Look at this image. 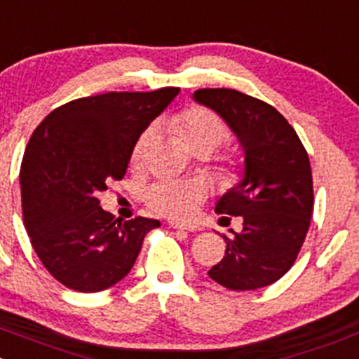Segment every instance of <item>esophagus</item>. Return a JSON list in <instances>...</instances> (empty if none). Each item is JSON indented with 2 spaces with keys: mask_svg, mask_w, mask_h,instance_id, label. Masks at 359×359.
I'll return each instance as SVG.
<instances>
[{
  "mask_svg": "<svg viewBox=\"0 0 359 359\" xmlns=\"http://www.w3.org/2000/svg\"><path fill=\"white\" fill-rule=\"evenodd\" d=\"M170 226L175 230H186V232H198V226L187 225V223H179V221H170Z\"/></svg>",
  "mask_w": 359,
  "mask_h": 359,
  "instance_id": "1",
  "label": "esophagus"
}]
</instances>
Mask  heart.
<instances>
[{
	"label": "heart",
	"mask_w": 359,
	"mask_h": 359,
	"mask_svg": "<svg viewBox=\"0 0 359 359\" xmlns=\"http://www.w3.org/2000/svg\"><path fill=\"white\" fill-rule=\"evenodd\" d=\"M177 138L182 142L187 150L209 149L210 152L221 147L229 140V129L225 122L209 108L203 106H193L184 109L170 122ZM156 140V129L152 126L145 127L138 134L130 150V161L134 164H142L147 156V150L152 147ZM203 200L202 187L191 182H180V180H163L156 182L145 191V203L154 210L166 217L184 219L189 217Z\"/></svg>",
	"instance_id": "b5f03b06"
}]
</instances>
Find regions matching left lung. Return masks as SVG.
Wrapping results in <instances>:
<instances>
[{
    "label": "left lung",
    "mask_w": 359,
    "mask_h": 359,
    "mask_svg": "<svg viewBox=\"0 0 359 359\" xmlns=\"http://www.w3.org/2000/svg\"><path fill=\"white\" fill-rule=\"evenodd\" d=\"M195 100L219 113L244 149V179L216 205L243 216L225 257L209 276L230 290H255L280 280L296 262L310 229L313 182L308 152L271 104L230 88H202ZM230 221V217H226Z\"/></svg>",
    "instance_id": "1"
}]
</instances>
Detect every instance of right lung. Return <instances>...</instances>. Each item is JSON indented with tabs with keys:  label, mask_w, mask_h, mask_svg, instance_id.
<instances>
[{
	"label": "right lung",
	"mask_w": 359,
	"mask_h": 359,
	"mask_svg": "<svg viewBox=\"0 0 359 359\" xmlns=\"http://www.w3.org/2000/svg\"><path fill=\"white\" fill-rule=\"evenodd\" d=\"M180 88L108 92L70 100L33 130L22 157V219L43 267L62 285L100 292L127 276L159 221H118L100 191L126 175L138 134Z\"/></svg>",
	"instance_id": "right-lung-1"
}]
</instances>
